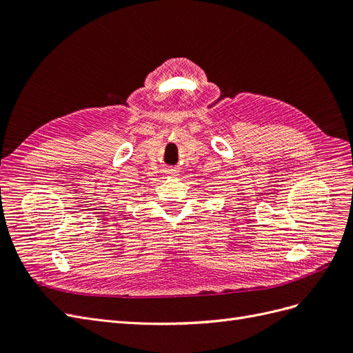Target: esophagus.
I'll use <instances>...</instances> for the list:
<instances>
[{
  "instance_id": "34e87169",
  "label": "esophagus",
  "mask_w": 353,
  "mask_h": 353,
  "mask_svg": "<svg viewBox=\"0 0 353 353\" xmlns=\"http://www.w3.org/2000/svg\"><path fill=\"white\" fill-rule=\"evenodd\" d=\"M166 174H168L169 176H176V175H178V170L174 169V168H169V169L166 170Z\"/></svg>"
}]
</instances>
